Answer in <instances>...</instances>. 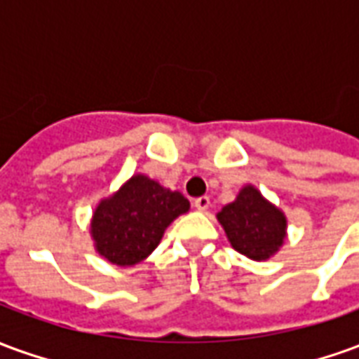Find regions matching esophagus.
<instances>
[{"mask_svg":"<svg viewBox=\"0 0 359 359\" xmlns=\"http://www.w3.org/2000/svg\"><path fill=\"white\" fill-rule=\"evenodd\" d=\"M210 205H211V202L208 196H200V198H196L194 200V208L198 211H205L208 208H210Z\"/></svg>","mask_w":359,"mask_h":359,"instance_id":"34e87169","label":"esophagus"}]
</instances>
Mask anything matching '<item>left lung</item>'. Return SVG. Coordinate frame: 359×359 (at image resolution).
Listing matches in <instances>:
<instances>
[{"instance_id": "left-lung-1", "label": "left lung", "mask_w": 359, "mask_h": 359, "mask_svg": "<svg viewBox=\"0 0 359 359\" xmlns=\"http://www.w3.org/2000/svg\"><path fill=\"white\" fill-rule=\"evenodd\" d=\"M217 221L231 246L254 262L269 259L285 244L286 215L254 184H244L236 200L221 208Z\"/></svg>"}]
</instances>
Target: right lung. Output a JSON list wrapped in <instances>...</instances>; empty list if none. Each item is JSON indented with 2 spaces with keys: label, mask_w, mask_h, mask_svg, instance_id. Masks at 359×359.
Here are the masks:
<instances>
[{
  "label": "right lung",
  "mask_w": 359,
  "mask_h": 359,
  "mask_svg": "<svg viewBox=\"0 0 359 359\" xmlns=\"http://www.w3.org/2000/svg\"><path fill=\"white\" fill-rule=\"evenodd\" d=\"M188 210L190 202L180 192L136 172L95 205L90 236L103 259L130 267L144 262L159 246L165 229Z\"/></svg>",
  "instance_id": "add662e5"
}]
</instances>
